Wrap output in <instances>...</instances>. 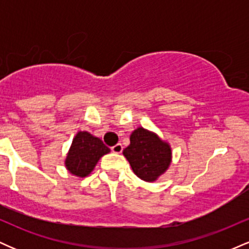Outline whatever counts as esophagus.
I'll list each match as a JSON object with an SVG mask.
<instances>
[{"label": "esophagus", "instance_id": "obj_1", "mask_svg": "<svg viewBox=\"0 0 249 249\" xmlns=\"http://www.w3.org/2000/svg\"><path fill=\"white\" fill-rule=\"evenodd\" d=\"M111 151H112L113 153H122V152H123V146H122V144H116L115 146L111 147Z\"/></svg>", "mask_w": 249, "mask_h": 249}]
</instances>
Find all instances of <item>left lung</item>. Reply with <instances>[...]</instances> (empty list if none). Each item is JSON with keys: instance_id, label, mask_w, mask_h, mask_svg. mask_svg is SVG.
Wrapping results in <instances>:
<instances>
[{"instance_id": "1", "label": "left lung", "mask_w": 249, "mask_h": 249, "mask_svg": "<svg viewBox=\"0 0 249 249\" xmlns=\"http://www.w3.org/2000/svg\"><path fill=\"white\" fill-rule=\"evenodd\" d=\"M134 174L145 181H154L171 164V147L157 134L142 127L134 130L130 145L123 151Z\"/></svg>"}]
</instances>
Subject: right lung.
Wrapping results in <instances>:
<instances>
[{
	"label": "right lung",
	"instance_id": "obj_1",
	"mask_svg": "<svg viewBox=\"0 0 249 249\" xmlns=\"http://www.w3.org/2000/svg\"><path fill=\"white\" fill-rule=\"evenodd\" d=\"M110 152L101 139L87 131H81L73 138L69 153L65 159V166L70 173L84 178L92 172L101 157Z\"/></svg>",
	"mask_w": 249,
	"mask_h": 249
}]
</instances>
